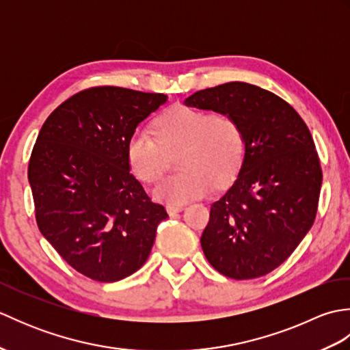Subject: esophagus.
Masks as SVG:
<instances>
[{
  "label": "esophagus",
  "mask_w": 350,
  "mask_h": 350,
  "mask_svg": "<svg viewBox=\"0 0 350 350\" xmlns=\"http://www.w3.org/2000/svg\"><path fill=\"white\" fill-rule=\"evenodd\" d=\"M165 209H167V213L170 215V217H173V215L183 211V206L182 204H168Z\"/></svg>",
  "instance_id": "esophagus-1"
}]
</instances>
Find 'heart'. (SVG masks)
Here are the masks:
<instances>
[{"mask_svg":"<svg viewBox=\"0 0 350 350\" xmlns=\"http://www.w3.org/2000/svg\"><path fill=\"white\" fill-rule=\"evenodd\" d=\"M154 135L144 129L132 133L126 144L132 173L153 183L163 174L168 153L179 154L180 173L168 176L152 191L154 200L182 204L215 188L226 187L239 173L245 158V137L232 114H203L176 105L154 120Z\"/></svg>","mask_w":350,"mask_h":350,"instance_id":"heart-1","label":"heart"}]
</instances>
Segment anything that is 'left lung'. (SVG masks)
I'll return each mask as SVG.
<instances>
[{
    "label": "left lung",
    "instance_id": "obj_1",
    "mask_svg": "<svg viewBox=\"0 0 350 350\" xmlns=\"http://www.w3.org/2000/svg\"><path fill=\"white\" fill-rule=\"evenodd\" d=\"M185 105L232 114L245 137V158L232 187L211 206L204 256L234 280L269 273L313 226L322 170L313 137L286 100L247 83L200 90Z\"/></svg>",
    "mask_w": 350,
    "mask_h": 350
}]
</instances>
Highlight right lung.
I'll list each match as a JSON object with an SVG mask.
<instances>
[{
    "mask_svg": "<svg viewBox=\"0 0 350 350\" xmlns=\"http://www.w3.org/2000/svg\"><path fill=\"white\" fill-rule=\"evenodd\" d=\"M167 99L122 87L88 88L52 111L36 139L28 182L37 226L88 278L114 282L137 272L168 218L126 158L137 126Z\"/></svg>",
    "mask_w": 350,
    "mask_h": 350,
    "instance_id": "obj_1",
    "label": "right lung"
}]
</instances>
